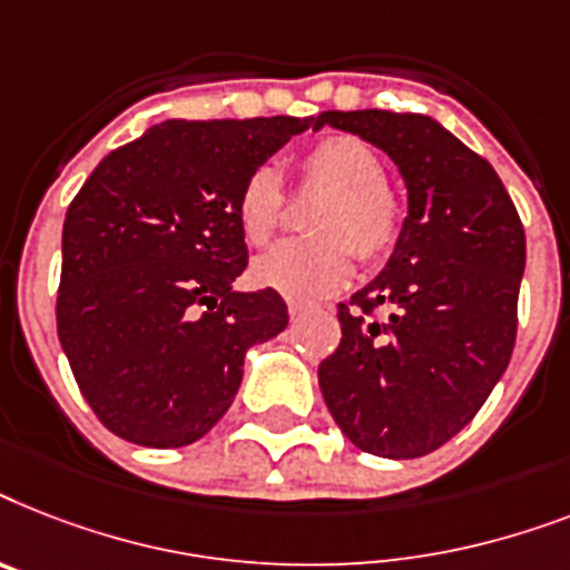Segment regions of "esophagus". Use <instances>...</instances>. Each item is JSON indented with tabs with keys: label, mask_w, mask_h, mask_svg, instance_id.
I'll return each instance as SVG.
<instances>
[{
	"label": "esophagus",
	"mask_w": 570,
	"mask_h": 570,
	"mask_svg": "<svg viewBox=\"0 0 570 570\" xmlns=\"http://www.w3.org/2000/svg\"><path fill=\"white\" fill-rule=\"evenodd\" d=\"M306 312V306H303V303H294V299H291L288 303V314H291V321H297L299 314Z\"/></svg>",
	"instance_id": "esophagus-1"
}]
</instances>
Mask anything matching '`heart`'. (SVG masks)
Listing matches in <instances>:
<instances>
[{
	"instance_id": "obj_1",
	"label": "heart",
	"mask_w": 570,
	"mask_h": 570,
	"mask_svg": "<svg viewBox=\"0 0 570 570\" xmlns=\"http://www.w3.org/2000/svg\"><path fill=\"white\" fill-rule=\"evenodd\" d=\"M303 190L326 194L312 217L317 238L285 240L253 264L262 288L291 299H321L341 291L362 262L376 264L391 256L403 229V206L385 185V161L371 144L353 135H330L299 158ZM279 173L262 164L240 185L235 217L247 244L264 247L282 220Z\"/></svg>"
}]
</instances>
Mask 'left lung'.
<instances>
[{
    "label": "left lung",
    "mask_w": 570,
    "mask_h": 570,
    "mask_svg": "<svg viewBox=\"0 0 570 570\" xmlns=\"http://www.w3.org/2000/svg\"><path fill=\"white\" fill-rule=\"evenodd\" d=\"M321 126L382 149L409 212L385 271L338 303L341 344L317 367L332 417L358 450L417 459L489 400L518 330L527 238L503 181L426 114L323 111ZM386 306V317L372 314Z\"/></svg>",
    "instance_id": "1"
}]
</instances>
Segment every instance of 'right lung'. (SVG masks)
Returning <instances> with one entry per match:
<instances>
[{"mask_svg":"<svg viewBox=\"0 0 570 570\" xmlns=\"http://www.w3.org/2000/svg\"><path fill=\"white\" fill-rule=\"evenodd\" d=\"M314 117L167 120L114 149L67 208L58 338L99 421L185 448L220 421L253 344L288 326L276 291H235L249 173Z\"/></svg>","mask_w":570,"mask_h":570,"instance_id":"obj_1","label":"right lung"}]
</instances>
